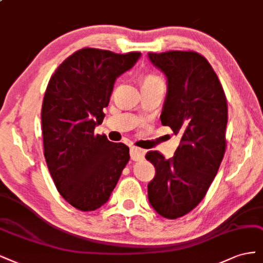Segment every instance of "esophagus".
Here are the masks:
<instances>
[{"instance_id":"esophagus-1","label":"esophagus","mask_w":263,"mask_h":263,"mask_svg":"<svg viewBox=\"0 0 263 263\" xmlns=\"http://www.w3.org/2000/svg\"><path fill=\"white\" fill-rule=\"evenodd\" d=\"M130 155H131L132 160H134V162H139V160L144 159V156H145V152L139 147L132 146L130 148Z\"/></svg>"}]
</instances>
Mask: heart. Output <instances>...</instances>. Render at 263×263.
I'll use <instances>...</instances> for the list:
<instances>
[{
	"instance_id": "heart-1",
	"label": "heart",
	"mask_w": 263,
	"mask_h": 263,
	"mask_svg": "<svg viewBox=\"0 0 263 263\" xmlns=\"http://www.w3.org/2000/svg\"><path fill=\"white\" fill-rule=\"evenodd\" d=\"M142 89L155 88V87H164V82L160 79V76L154 73H149L142 76L141 79Z\"/></svg>"
}]
</instances>
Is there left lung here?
<instances>
[{
	"mask_svg": "<svg viewBox=\"0 0 263 263\" xmlns=\"http://www.w3.org/2000/svg\"><path fill=\"white\" fill-rule=\"evenodd\" d=\"M167 79L160 121L180 138L174 157L151 151L156 168L147 184L148 202L159 215L178 218L206 194L225 154L227 101L217 75L204 57L193 51L148 53Z\"/></svg>",
	"mask_w": 263,
	"mask_h": 263,
	"instance_id": "1",
	"label": "left lung"
}]
</instances>
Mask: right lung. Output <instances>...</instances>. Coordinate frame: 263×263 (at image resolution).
Masks as SVG:
<instances>
[{
	"label": "right lung",
	"mask_w": 263,
	"mask_h": 263,
	"mask_svg": "<svg viewBox=\"0 0 263 263\" xmlns=\"http://www.w3.org/2000/svg\"><path fill=\"white\" fill-rule=\"evenodd\" d=\"M140 52L118 54L84 48L51 76L41 108L45 158L58 191L78 210L95 211L109 200L130 159L129 147L95 135L116 80Z\"/></svg>",
	"instance_id": "right-lung-1"
}]
</instances>
